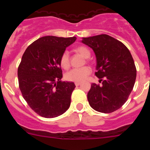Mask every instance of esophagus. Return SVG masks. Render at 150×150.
<instances>
[{
	"instance_id": "34e87169",
	"label": "esophagus",
	"mask_w": 150,
	"mask_h": 150,
	"mask_svg": "<svg viewBox=\"0 0 150 150\" xmlns=\"http://www.w3.org/2000/svg\"><path fill=\"white\" fill-rule=\"evenodd\" d=\"M80 84H81V83H79V82H76V83H75L76 86H79Z\"/></svg>"
}]
</instances>
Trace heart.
I'll use <instances>...</instances> for the list:
<instances>
[{
  "label": "heart",
  "instance_id": "1",
  "mask_svg": "<svg viewBox=\"0 0 150 150\" xmlns=\"http://www.w3.org/2000/svg\"><path fill=\"white\" fill-rule=\"evenodd\" d=\"M77 53L80 54L85 59H88L91 55L89 50L83 46H79L75 49ZM60 65L64 70H67L70 67V59L67 52H64L59 59ZM91 70L89 67H83L80 68L73 69L65 74V79L71 82H82L86 79L87 76L91 74Z\"/></svg>",
  "mask_w": 150,
  "mask_h": 150
}]
</instances>
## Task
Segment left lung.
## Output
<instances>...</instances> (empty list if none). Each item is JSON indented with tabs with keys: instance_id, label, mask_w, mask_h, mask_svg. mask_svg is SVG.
<instances>
[{
	"instance_id": "left-lung-1",
	"label": "left lung",
	"mask_w": 150,
	"mask_h": 150,
	"mask_svg": "<svg viewBox=\"0 0 150 150\" xmlns=\"http://www.w3.org/2000/svg\"><path fill=\"white\" fill-rule=\"evenodd\" d=\"M82 43L96 56L95 76L101 85L92 83L88 98L98 112L110 113L126 102L134 86L137 70L132 54L122 42L107 34L83 38Z\"/></svg>"
}]
</instances>
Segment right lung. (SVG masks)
Here are the masks:
<instances>
[{
    "label": "right lung",
    "instance_id": "obj_1",
    "mask_svg": "<svg viewBox=\"0 0 150 150\" xmlns=\"http://www.w3.org/2000/svg\"><path fill=\"white\" fill-rule=\"evenodd\" d=\"M73 38L46 36L28 46L18 67V86L24 99L38 115L55 118L71 105L75 88L72 82H63L59 59Z\"/></svg>",
    "mask_w": 150,
    "mask_h": 150
}]
</instances>
